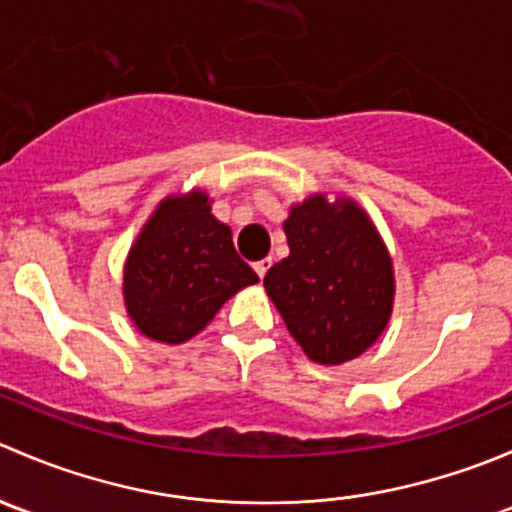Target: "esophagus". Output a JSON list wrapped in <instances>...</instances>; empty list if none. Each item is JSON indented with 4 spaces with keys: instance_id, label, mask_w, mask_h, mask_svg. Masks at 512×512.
I'll list each match as a JSON object with an SVG mask.
<instances>
[{
    "instance_id": "34e87169",
    "label": "esophagus",
    "mask_w": 512,
    "mask_h": 512,
    "mask_svg": "<svg viewBox=\"0 0 512 512\" xmlns=\"http://www.w3.org/2000/svg\"><path fill=\"white\" fill-rule=\"evenodd\" d=\"M270 267H272V257H262L260 262H255L257 277H260V280H265V275H267V270H270Z\"/></svg>"
}]
</instances>
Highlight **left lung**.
I'll return each instance as SVG.
<instances>
[{"instance_id":"left-lung-1","label":"left lung","mask_w":512,"mask_h":512,"mask_svg":"<svg viewBox=\"0 0 512 512\" xmlns=\"http://www.w3.org/2000/svg\"><path fill=\"white\" fill-rule=\"evenodd\" d=\"M289 255L270 267L265 292L312 361L339 366L389 327L394 260L364 208L347 195L314 193L282 223Z\"/></svg>"}]
</instances>
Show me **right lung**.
Wrapping results in <instances>:
<instances>
[{"instance_id":"right-lung-1","label":"right lung","mask_w":512,"mask_h":512,"mask_svg":"<svg viewBox=\"0 0 512 512\" xmlns=\"http://www.w3.org/2000/svg\"><path fill=\"white\" fill-rule=\"evenodd\" d=\"M260 277L213 215L205 190L165 195L123 262V304L133 327L160 344L203 332L220 307Z\"/></svg>"}]
</instances>
